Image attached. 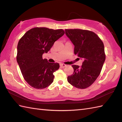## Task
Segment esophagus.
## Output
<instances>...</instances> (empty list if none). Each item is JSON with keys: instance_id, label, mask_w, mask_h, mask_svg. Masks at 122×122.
Here are the masks:
<instances>
[{"instance_id": "esophagus-1", "label": "esophagus", "mask_w": 122, "mask_h": 122, "mask_svg": "<svg viewBox=\"0 0 122 122\" xmlns=\"http://www.w3.org/2000/svg\"><path fill=\"white\" fill-rule=\"evenodd\" d=\"M66 66V65L65 64H60V67H61L62 68H64Z\"/></svg>"}]
</instances>
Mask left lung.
Instances as JSON below:
<instances>
[{
  "instance_id": "obj_1",
  "label": "left lung",
  "mask_w": 122,
  "mask_h": 122,
  "mask_svg": "<svg viewBox=\"0 0 122 122\" xmlns=\"http://www.w3.org/2000/svg\"><path fill=\"white\" fill-rule=\"evenodd\" d=\"M65 31L74 46V53L84 60L81 66H72L73 73L67 80L74 87L86 89L95 82L101 73L105 60L104 44L91 31L74 29H66Z\"/></svg>"
}]
</instances>
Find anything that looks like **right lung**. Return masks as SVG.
Segmentation results:
<instances>
[{"label": "right lung", "mask_w": 122, "mask_h": 122, "mask_svg": "<svg viewBox=\"0 0 122 122\" xmlns=\"http://www.w3.org/2000/svg\"><path fill=\"white\" fill-rule=\"evenodd\" d=\"M63 29L36 27L28 30L19 40L17 61L25 81L36 89H43L53 81L58 63H50L42 54L50 50L55 41L64 34Z\"/></svg>", "instance_id": "obj_1"}]
</instances>
